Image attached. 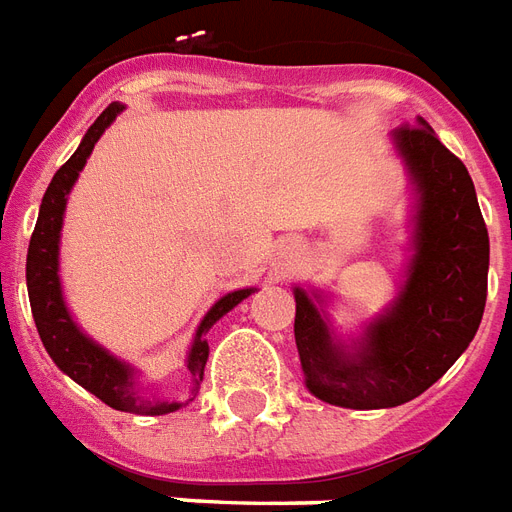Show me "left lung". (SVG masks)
I'll list each match as a JSON object with an SVG mask.
<instances>
[{
    "label": "left lung",
    "instance_id": "left-lung-1",
    "mask_svg": "<svg viewBox=\"0 0 512 512\" xmlns=\"http://www.w3.org/2000/svg\"><path fill=\"white\" fill-rule=\"evenodd\" d=\"M413 206L408 263L381 314L343 335L333 292L292 287L306 389L354 411L395 408L427 392L478 333L489 279V230L464 163L424 117L392 131Z\"/></svg>",
    "mask_w": 512,
    "mask_h": 512
}]
</instances>
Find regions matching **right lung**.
Wrapping results in <instances>:
<instances>
[{"label": "right lung", "instance_id": "right-lung-1", "mask_svg": "<svg viewBox=\"0 0 512 512\" xmlns=\"http://www.w3.org/2000/svg\"><path fill=\"white\" fill-rule=\"evenodd\" d=\"M120 101H112L85 131L83 142L74 150L69 161L56 171V177L50 179L48 190L42 195L39 204V217L34 225L29 241V255H26V287H29L31 314L37 333L45 343V351L50 360L56 362L58 370H64L66 376L96 395L101 403L109 408L126 413H142V416H163V413L179 411L187 400H193L204 381V368L209 360V341L206 333L220 322L230 308H236L244 298H249L257 287H244V290L225 292L217 303L201 319V325L195 327L193 343L185 354V370L190 376V397L185 403L179 400H158V397H144L142 392V370L134 368L131 362L120 360L112 351L96 343L83 327L77 325L72 311L66 306L64 284H61V228H64L66 201L72 193L74 182L85 169V163L91 158L93 147L107 131L115 117L123 112Z\"/></svg>", "mask_w": 512, "mask_h": 512}]
</instances>
